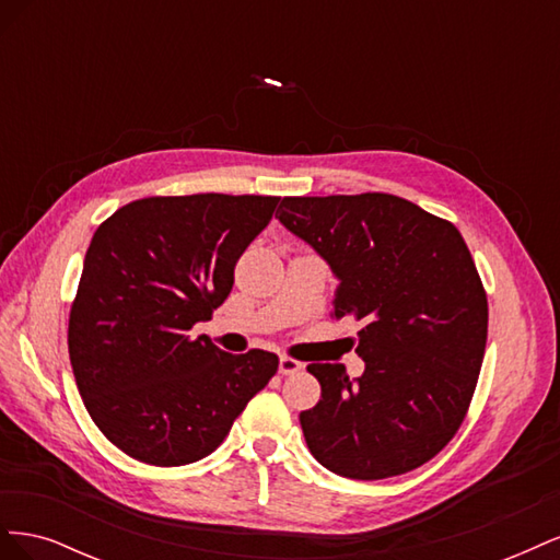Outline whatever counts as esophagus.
<instances>
[{"instance_id":"34e87169","label":"esophagus","mask_w":560,"mask_h":560,"mask_svg":"<svg viewBox=\"0 0 560 560\" xmlns=\"http://www.w3.org/2000/svg\"><path fill=\"white\" fill-rule=\"evenodd\" d=\"M301 369H303L301 362H296V360H292V358H280L278 371H280L282 376H292V374H296V371H301Z\"/></svg>"}]
</instances>
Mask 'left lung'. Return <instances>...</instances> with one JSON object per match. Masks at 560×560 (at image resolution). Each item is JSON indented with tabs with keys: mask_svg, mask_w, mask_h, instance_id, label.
Returning a JSON list of instances; mask_svg holds the SVG:
<instances>
[{
	"mask_svg": "<svg viewBox=\"0 0 560 560\" xmlns=\"http://www.w3.org/2000/svg\"><path fill=\"white\" fill-rule=\"evenodd\" d=\"M278 212L338 278L331 315L362 322L360 378L308 364L322 397L299 420L313 457L358 481L425 465L463 425L488 336L460 231L389 194L282 198Z\"/></svg>",
	"mask_w": 560,
	"mask_h": 560,
	"instance_id": "8db88e82",
	"label": "left lung"
}]
</instances>
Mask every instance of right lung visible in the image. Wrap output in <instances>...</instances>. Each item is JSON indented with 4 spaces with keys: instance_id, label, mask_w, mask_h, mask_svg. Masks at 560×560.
<instances>
[{
    "instance_id": "obj_1",
    "label": "right lung",
    "mask_w": 560,
    "mask_h": 560,
    "mask_svg": "<svg viewBox=\"0 0 560 560\" xmlns=\"http://www.w3.org/2000/svg\"><path fill=\"white\" fill-rule=\"evenodd\" d=\"M278 200L154 196L97 226L67 346L93 422L135 460L179 467L210 455L276 376L278 354H231L189 331L226 301L235 261Z\"/></svg>"
}]
</instances>
